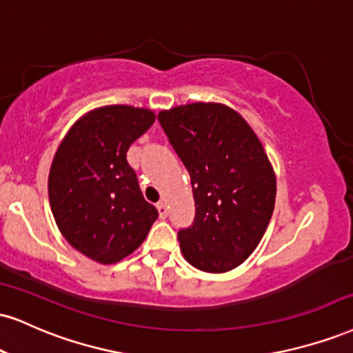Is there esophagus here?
<instances>
[{
    "label": "esophagus",
    "mask_w": 353,
    "mask_h": 353,
    "mask_svg": "<svg viewBox=\"0 0 353 353\" xmlns=\"http://www.w3.org/2000/svg\"><path fill=\"white\" fill-rule=\"evenodd\" d=\"M156 207H158V212H159V217L164 219L165 215H168V205H165L164 201H161L156 203Z\"/></svg>",
    "instance_id": "esophagus-1"
}]
</instances>
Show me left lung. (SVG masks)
Instances as JSON below:
<instances>
[{"mask_svg": "<svg viewBox=\"0 0 353 353\" xmlns=\"http://www.w3.org/2000/svg\"><path fill=\"white\" fill-rule=\"evenodd\" d=\"M158 118L192 182L195 220L179 232L182 254L205 273L236 268L261 241L274 210L276 174L265 148L223 103L179 105Z\"/></svg>", "mask_w": 353, "mask_h": 353, "instance_id": "obj_1", "label": "left lung"}]
</instances>
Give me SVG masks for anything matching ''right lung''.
I'll return each mask as SVG.
<instances>
[{"instance_id": "add662e5", "label": "right lung", "mask_w": 353, "mask_h": 353, "mask_svg": "<svg viewBox=\"0 0 353 353\" xmlns=\"http://www.w3.org/2000/svg\"><path fill=\"white\" fill-rule=\"evenodd\" d=\"M156 120L150 108L107 105L79 118L55 151L49 202L62 236L101 265L139 248L158 219L126 161L131 143Z\"/></svg>"}]
</instances>
